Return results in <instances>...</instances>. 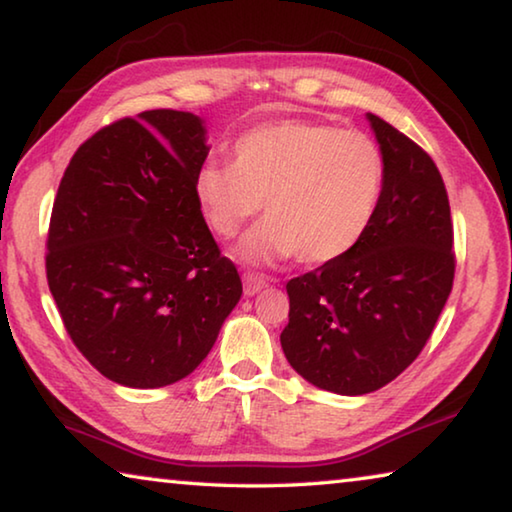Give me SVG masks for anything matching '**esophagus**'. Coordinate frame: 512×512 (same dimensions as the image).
<instances>
[{"label":"esophagus","mask_w":512,"mask_h":512,"mask_svg":"<svg viewBox=\"0 0 512 512\" xmlns=\"http://www.w3.org/2000/svg\"><path fill=\"white\" fill-rule=\"evenodd\" d=\"M266 277L257 275V273H244V293L246 296H255V293H259L262 289H266Z\"/></svg>","instance_id":"34e87169"}]
</instances>
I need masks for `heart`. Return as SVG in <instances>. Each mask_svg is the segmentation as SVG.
I'll list each match as a JSON object with an SVG mask.
<instances>
[{
    "label": "heart",
    "instance_id": "obj_1",
    "mask_svg": "<svg viewBox=\"0 0 512 512\" xmlns=\"http://www.w3.org/2000/svg\"><path fill=\"white\" fill-rule=\"evenodd\" d=\"M386 185V160L372 137L320 121L257 126L232 146V164L205 162L194 196L214 235L235 237L264 201L266 219L239 244L248 262L298 255L320 266L366 237Z\"/></svg>",
    "mask_w": 512,
    "mask_h": 512
}]
</instances>
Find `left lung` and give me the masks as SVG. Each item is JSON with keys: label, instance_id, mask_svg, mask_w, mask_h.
<instances>
[{"label": "left lung", "instance_id": "left-lung-1", "mask_svg": "<svg viewBox=\"0 0 512 512\" xmlns=\"http://www.w3.org/2000/svg\"><path fill=\"white\" fill-rule=\"evenodd\" d=\"M386 160L370 230L336 262L287 282L284 357L336 395H366L406 370L452 293L454 228L443 178L418 144L368 112Z\"/></svg>", "mask_w": 512, "mask_h": 512}]
</instances>
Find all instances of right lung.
I'll use <instances>...</instances> for the list:
<instances>
[{
  "instance_id": "obj_1",
  "label": "right lung",
  "mask_w": 512,
  "mask_h": 512,
  "mask_svg": "<svg viewBox=\"0 0 512 512\" xmlns=\"http://www.w3.org/2000/svg\"><path fill=\"white\" fill-rule=\"evenodd\" d=\"M207 153L201 117L146 110L94 133L60 180L49 291L76 348L115 384L185 379L241 298L194 196Z\"/></svg>"
}]
</instances>
